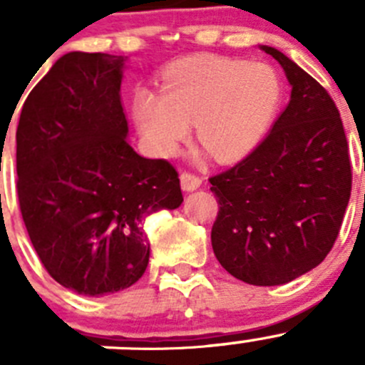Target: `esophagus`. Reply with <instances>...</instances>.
I'll return each instance as SVG.
<instances>
[{"label":"esophagus","instance_id":"esophagus-1","mask_svg":"<svg viewBox=\"0 0 365 365\" xmlns=\"http://www.w3.org/2000/svg\"><path fill=\"white\" fill-rule=\"evenodd\" d=\"M180 183H182V189L190 192V190H196L200 185H202V178L192 173H182L180 175Z\"/></svg>","mask_w":365,"mask_h":365}]
</instances>
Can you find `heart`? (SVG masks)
I'll return each instance as SVG.
<instances>
[{"mask_svg": "<svg viewBox=\"0 0 365 365\" xmlns=\"http://www.w3.org/2000/svg\"><path fill=\"white\" fill-rule=\"evenodd\" d=\"M281 98L282 84L268 64L196 56L163 71L162 93L138 91L133 110L155 155H175L194 122L200 144L214 158L236 162L263 140Z\"/></svg>", "mask_w": 365, "mask_h": 365, "instance_id": "obj_1", "label": "heart"}]
</instances>
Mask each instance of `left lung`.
Wrapping results in <instances>:
<instances>
[{
    "mask_svg": "<svg viewBox=\"0 0 365 365\" xmlns=\"http://www.w3.org/2000/svg\"><path fill=\"white\" fill-rule=\"evenodd\" d=\"M290 102L247 158L210 178L220 212L212 250L240 281L277 286L324 261L349 194L351 163L340 113L328 91L279 50Z\"/></svg>",
    "mask_w": 365,
    "mask_h": 365,
    "instance_id": "left-lung-1",
    "label": "left lung"
}]
</instances>
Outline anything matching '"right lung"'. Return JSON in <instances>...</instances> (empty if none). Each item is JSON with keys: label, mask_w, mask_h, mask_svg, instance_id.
<instances>
[{"label": "right lung", "mask_w": 365, "mask_h": 365, "mask_svg": "<svg viewBox=\"0 0 365 365\" xmlns=\"http://www.w3.org/2000/svg\"><path fill=\"white\" fill-rule=\"evenodd\" d=\"M124 61L64 53L29 93L16 131L30 241L59 284L88 297L135 284L149 263L145 217L183 202L175 167L129 145Z\"/></svg>", "instance_id": "right-lung-1"}]
</instances>
